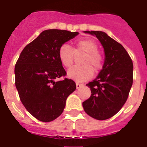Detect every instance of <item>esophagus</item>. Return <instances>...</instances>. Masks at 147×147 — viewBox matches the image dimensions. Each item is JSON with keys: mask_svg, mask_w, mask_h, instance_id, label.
Wrapping results in <instances>:
<instances>
[{"mask_svg": "<svg viewBox=\"0 0 147 147\" xmlns=\"http://www.w3.org/2000/svg\"><path fill=\"white\" fill-rule=\"evenodd\" d=\"M76 88H81L82 86H83V85L82 84H80V83H78V82H76Z\"/></svg>", "mask_w": 147, "mask_h": 147, "instance_id": "obj_1", "label": "esophagus"}]
</instances>
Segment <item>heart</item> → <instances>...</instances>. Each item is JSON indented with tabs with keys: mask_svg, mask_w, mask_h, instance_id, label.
I'll list each match as a JSON object with an SVG mask.
<instances>
[{
	"mask_svg": "<svg viewBox=\"0 0 147 147\" xmlns=\"http://www.w3.org/2000/svg\"><path fill=\"white\" fill-rule=\"evenodd\" d=\"M98 44L93 39L85 38L77 40L74 49L67 44L59 47L58 56L61 64L65 67H70L74 63L75 54L84 53L82 66H74L67 71V76L76 82L90 80L95 73H98L103 68L104 57L98 51Z\"/></svg>",
	"mask_w": 147,
	"mask_h": 147,
	"instance_id": "heart-1",
	"label": "heart"
}]
</instances>
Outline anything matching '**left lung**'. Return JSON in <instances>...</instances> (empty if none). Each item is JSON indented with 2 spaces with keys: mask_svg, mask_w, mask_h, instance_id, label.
Returning a JSON list of instances; mask_svg holds the SVG:
<instances>
[{
  "mask_svg": "<svg viewBox=\"0 0 147 147\" xmlns=\"http://www.w3.org/2000/svg\"><path fill=\"white\" fill-rule=\"evenodd\" d=\"M95 35L105 49L103 68L87 84L91 96L82 102L85 112L97 120L111 118L124 106L133 82V64L122 45L103 32L86 31Z\"/></svg>",
  "mask_w": 147,
  "mask_h": 147,
  "instance_id": "8db88e82",
  "label": "left lung"
}]
</instances>
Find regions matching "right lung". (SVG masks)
I'll use <instances>...</instances> for the list:
<instances>
[{
    "instance_id": "right-lung-1",
    "label": "right lung",
    "mask_w": 147,
    "mask_h": 147,
    "mask_svg": "<svg viewBox=\"0 0 147 147\" xmlns=\"http://www.w3.org/2000/svg\"><path fill=\"white\" fill-rule=\"evenodd\" d=\"M78 32L66 30L43 31L26 46L15 67V86L22 104L40 121L49 122L62 114L67 96L76 90V83L66 76L58 56L62 44Z\"/></svg>"
}]
</instances>
